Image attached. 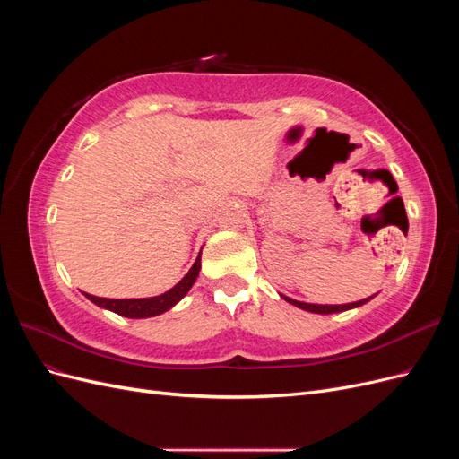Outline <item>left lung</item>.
I'll return each mask as SVG.
<instances>
[{"mask_svg":"<svg viewBox=\"0 0 459 459\" xmlns=\"http://www.w3.org/2000/svg\"><path fill=\"white\" fill-rule=\"evenodd\" d=\"M283 297V295H281ZM375 295H371V297H368V299H362V300H358V302H351V304H335V307H327V304H308V302H300V300H293V299H289V297H283L287 302H290V304H295L297 308H302V310H307V312H314V314H335V312H344V310H351V308H358V307H362V304H366L368 300H371Z\"/></svg>","mask_w":459,"mask_h":459,"instance_id":"8db88e82","label":"left lung"}]
</instances>
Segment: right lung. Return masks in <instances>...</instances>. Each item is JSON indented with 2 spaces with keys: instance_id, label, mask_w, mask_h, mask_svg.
Here are the masks:
<instances>
[{
  "instance_id": "obj_1",
  "label": "right lung",
  "mask_w": 459,
  "mask_h": 459,
  "mask_svg": "<svg viewBox=\"0 0 459 459\" xmlns=\"http://www.w3.org/2000/svg\"><path fill=\"white\" fill-rule=\"evenodd\" d=\"M199 270H201V255L197 256V260L191 266V270L186 273L184 280L176 283L170 290H166V293H162L159 297H151V299H101V297H93V295H88V293H86V297L93 304H97V307L107 308V310L120 314L124 317L159 316L166 310H170L176 302H179L187 295V290L197 280Z\"/></svg>"
}]
</instances>
